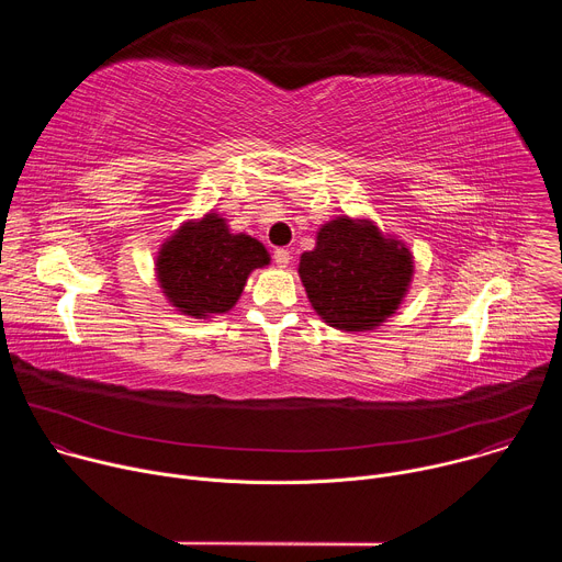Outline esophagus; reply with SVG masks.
I'll use <instances>...</instances> for the list:
<instances>
[{
	"label": "esophagus",
	"mask_w": 562,
	"mask_h": 562,
	"mask_svg": "<svg viewBox=\"0 0 562 562\" xmlns=\"http://www.w3.org/2000/svg\"><path fill=\"white\" fill-rule=\"evenodd\" d=\"M273 260H276V265H278L280 269H284V267H289V262H291V251H289V249H276V251H273Z\"/></svg>",
	"instance_id": "1"
}]
</instances>
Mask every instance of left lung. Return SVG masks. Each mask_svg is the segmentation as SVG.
Listing matches in <instances>:
<instances>
[{
	"mask_svg": "<svg viewBox=\"0 0 562 562\" xmlns=\"http://www.w3.org/2000/svg\"><path fill=\"white\" fill-rule=\"evenodd\" d=\"M414 254L369 217L338 215L315 233L297 273L313 311L338 331H371L386 323L414 280Z\"/></svg>",
	"mask_w": 562,
	"mask_h": 562,
	"instance_id": "obj_1",
	"label": "left lung"
}]
</instances>
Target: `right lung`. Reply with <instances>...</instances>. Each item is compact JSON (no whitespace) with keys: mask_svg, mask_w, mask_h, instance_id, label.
Here are the masks:
<instances>
[{"mask_svg":"<svg viewBox=\"0 0 562 562\" xmlns=\"http://www.w3.org/2000/svg\"><path fill=\"white\" fill-rule=\"evenodd\" d=\"M271 265L260 239L233 233L217 211L182 222L155 256V278L169 304L189 317L228 313L249 276Z\"/></svg>","mask_w":562,"mask_h":562,"instance_id":"obj_1","label":"right lung"}]
</instances>
